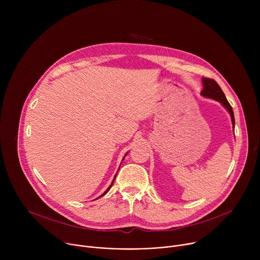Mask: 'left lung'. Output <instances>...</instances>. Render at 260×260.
<instances>
[{
    "label": "left lung",
    "mask_w": 260,
    "mask_h": 260,
    "mask_svg": "<svg viewBox=\"0 0 260 260\" xmlns=\"http://www.w3.org/2000/svg\"><path fill=\"white\" fill-rule=\"evenodd\" d=\"M203 90L201 91V94L205 98L208 99H212L215 100L217 102H219L222 106H223L226 110L228 112L230 113L231 117H232V122H233V126L235 129V116H234V111L232 106L230 105V103L228 102L225 94L222 91V89L220 88V86L218 85V83L213 80V79H209V78H203Z\"/></svg>",
    "instance_id": "1"
}]
</instances>
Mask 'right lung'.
I'll return each instance as SVG.
<instances>
[{
    "mask_svg": "<svg viewBox=\"0 0 260 260\" xmlns=\"http://www.w3.org/2000/svg\"><path fill=\"white\" fill-rule=\"evenodd\" d=\"M126 154H127V153H126ZM126 154H125V155H124V157H125V156H126ZM124 157H123V158H122V160H123V159H124ZM118 170H119V169H118ZM115 178H116V175H115V177H114V179H113V181H112V183H111V185H110V186H109V187H108V189H107V190H106V191H105V192H104V193H103V194H102V196H101V197H99V198H102V197H103V196H105V194H106V193H107V192H108V191H109V190H110V188H111V187H112V185H113V183H114V181H115ZM99 198H98V199H99ZM98 199H95V200H98Z\"/></svg>",
    "mask_w": 260,
    "mask_h": 260,
    "instance_id": "right-lung-1",
    "label": "right lung"
}]
</instances>
